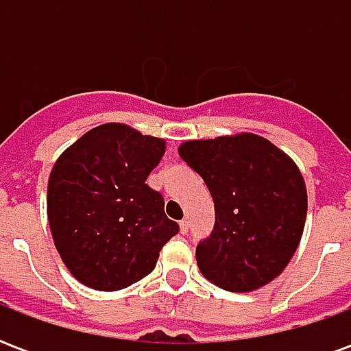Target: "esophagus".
Listing matches in <instances>:
<instances>
[{"mask_svg":"<svg viewBox=\"0 0 351 351\" xmlns=\"http://www.w3.org/2000/svg\"><path fill=\"white\" fill-rule=\"evenodd\" d=\"M180 231H182V233H188V220H186V218L180 220Z\"/></svg>","mask_w":351,"mask_h":351,"instance_id":"34e87169","label":"esophagus"}]
</instances>
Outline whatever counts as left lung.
Wrapping results in <instances>:
<instances>
[{
  "instance_id": "8db88e82",
  "label": "left lung",
  "mask_w": 351,
  "mask_h": 351,
  "mask_svg": "<svg viewBox=\"0 0 351 351\" xmlns=\"http://www.w3.org/2000/svg\"><path fill=\"white\" fill-rule=\"evenodd\" d=\"M178 154L214 201V229L195 248L201 272L221 289L252 291L286 269L306 220L301 171L267 138L188 141Z\"/></svg>"
}]
</instances>
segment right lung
I'll use <instances>...</instances> for the list:
<instances>
[{
    "label": "right lung",
    "mask_w": 351,
    "mask_h": 351,
    "mask_svg": "<svg viewBox=\"0 0 351 351\" xmlns=\"http://www.w3.org/2000/svg\"><path fill=\"white\" fill-rule=\"evenodd\" d=\"M165 143L123 123H103L58 158L49 178L50 231L75 278L116 291L150 274L178 233L146 178Z\"/></svg>",
    "instance_id": "1"
}]
</instances>
